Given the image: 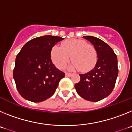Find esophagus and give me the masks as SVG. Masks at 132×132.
Returning a JSON list of instances; mask_svg holds the SVG:
<instances>
[{"label":"esophagus","mask_w":132,"mask_h":132,"mask_svg":"<svg viewBox=\"0 0 132 132\" xmlns=\"http://www.w3.org/2000/svg\"><path fill=\"white\" fill-rule=\"evenodd\" d=\"M71 75H72L71 73H65V76H66V77H71Z\"/></svg>","instance_id":"1"}]
</instances>
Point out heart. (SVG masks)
I'll use <instances>...</instances> for the list:
<instances>
[{
	"label": "heart",
	"mask_w": 132,
	"mask_h": 132,
	"mask_svg": "<svg viewBox=\"0 0 132 132\" xmlns=\"http://www.w3.org/2000/svg\"><path fill=\"white\" fill-rule=\"evenodd\" d=\"M71 60L73 61L69 69H78L81 72H88L96 65L97 53L96 49L91 44L80 39H69L63 42L61 47H53L51 57L53 63L59 69H63Z\"/></svg>",
	"instance_id": "heart-1"
}]
</instances>
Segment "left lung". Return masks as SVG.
Segmentation results:
<instances>
[{
    "mask_svg": "<svg viewBox=\"0 0 132 132\" xmlns=\"http://www.w3.org/2000/svg\"><path fill=\"white\" fill-rule=\"evenodd\" d=\"M96 49L97 61L94 69L79 75L80 80L75 85L82 98L97 102L107 97L112 92L118 75L117 56L104 42L93 36H83Z\"/></svg>",
    "mask_w": 132,
    "mask_h": 132,
    "instance_id": "8db88e82",
    "label": "left lung"
}]
</instances>
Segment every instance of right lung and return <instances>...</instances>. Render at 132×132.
I'll return each mask as SVG.
<instances>
[{
	"mask_svg": "<svg viewBox=\"0 0 132 132\" xmlns=\"http://www.w3.org/2000/svg\"><path fill=\"white\" fill-rule=\"evenodd\" d=\"M63 39L50 35L34 38L17 55L13 77L18 93L26 100L42 102L55 93L65 73L53 63L51 52Z\"/></svg>",
	"mask_w": 132,
	"mask_h": 132,
	"instance_id": "1",
	"label": "right lung"
}]
</instances>
